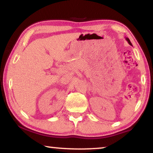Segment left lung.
<instances>
[{
  "label": "left lung",
  "instance_id": "obj_1",
  "mask_svg": "<svg viewBox=\"0 0 153 153\" xmlns=\"http://www.w3.org/2000/svg\"><path fill=\"white\" fill-rule=\"evenodd\" d=\"M126 40H127V42H128V44L129 45H131V42H130V40H129V39L128 38H126Z\"/></svg>",
  "mask_w": 153,
  "mask_h": 153
}]
</instances>
